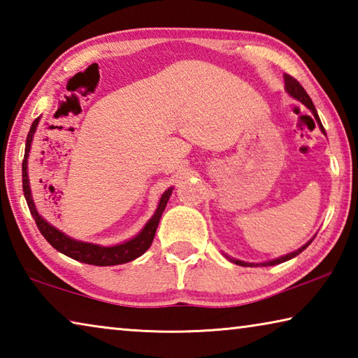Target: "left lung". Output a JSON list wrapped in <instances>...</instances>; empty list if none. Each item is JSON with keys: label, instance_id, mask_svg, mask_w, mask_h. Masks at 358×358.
I'll return each mask as SVG.
<instances>
[{"label": "left lung", "instance_id": "obj_1", "mask_svg": "<svg viewBox=\"0 0 358 358\" xmlns=\"http://www.w3.org/2000/svg\"><path fill=\"white\" fill-rule=\"evenodd\" d=\"M284 88H286V92H287V94H289V96H292L294 99H296L299 102H301L303 106L310 108L311 113L314 115V118H316V121H317V124H319L320 131H322L324 134H325V129H324L322 123H320L319 115H317V110H316V107H314L311 98H310V96H308V93L305 92V88H303L301 85H300L299 82H296L294 77H290V76H287V74H284ZM314 237H316V235H314ZM314 237H313L310 241H308V243H305V245H303L301 248H299V250H295V251H292V252H289V254H286V256H281V257H278V259L266 260V262H260V264L245 262V260H238V259L230 257V256H227V254H224V256H226V257L230 260V262H234V264H237V265H241V266H259V265H260V266H270V265H278V264L286 262V260L294 259L295 256H299V254H300L301 251H305L306 248L311 245V241L314 240Z\"/></svg>", "mask_w": 358, "mask_h": 358}]
</instances>
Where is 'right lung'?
Listing matches in <instances>:
<instances>
[{
  "label": "right lung",
  "instance_id": "obj_1",
  "mask_svg": "<svg viewBox=\"0 0 358 358\" xmlns=\"http://www.w3.org/2000/svg\"><path fill=\"white\" fill-rule=\"evenodd\" d=\"M41 117L33 121L31 128H29L28 137H27V145H25V157H23L22 164V181H23V194H25L28 208L31 211V215L36 221V226L41 230V234L44 235V238L50 243L57 251H59L64 256H68L78 262L90 264V265H99V266H108V265H120L131 262L137 257H141L142 254L148 250L153 243L157 224L162 216V211L166 210V205L169 202V197L172 196L173 186L167 187V189L162 192V196L157 202V207L155 215L150 217L145 224L143 229L134 237L123 241V243L112 245V246H102L96 243H88V241H80L69 237L62 230L53 227L50 222H47L44 217L39 215L38 208H36L33 194H31V186H29V177H28V156L29 150H31V143L34 138V132L38 129Z\"/></svg>",
  "mask_w": 358,
  "mask_h": 358
}]
</instances>
